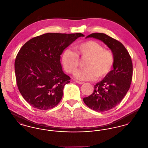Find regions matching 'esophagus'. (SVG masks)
<instances>
[{
    "label": "esophagus",
    "mask_w": 148,
    "mask_h": 148,
    "mask_svg": "<svg viewBox=\"0 0 148 148\" xmlns=\"http://www.w3.org/2000/svg\"><path fill=\"white\" fill-rule=\"evenodd\" d=\"M75 82H76V83H77V84H83L84 83L83 82H79V81H77V80H76Z\"/></svg>",
    "instance_id": "34e87169"
}]
</instances>
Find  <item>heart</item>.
<instances>
[{
  "label": "heart",
  "mask_w": 148,
  "mask_h": 148,
  "mask_svg": "<svg viewBox=\"0 0 148 148\" xmlns=\"http://www.w3.org/2000/svg\"><path fill=\"white\" fill-rule=\"evenodd\" d=\"M75 53L70 50H65L62 56V63L64 69L73 73L77 69L79 64V58L87 59L84 69L76 71L74 77L83 81H92L97 77L101 79L110 73L114 63L112 52L104 49L98 42L88 40L80 43L75 47Z\"/></svg>",
  "instance_id": "heart-1"
}]
</instances>
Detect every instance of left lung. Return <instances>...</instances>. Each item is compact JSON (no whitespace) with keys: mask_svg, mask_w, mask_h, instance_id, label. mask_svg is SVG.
Returning <instances> with one entry per match:
<instances>
[{"mask_svg":"<svg viewBox=\"0 0 148 148\" xmlns=\"http://www.w3.org/2000/svg\"><path fill=\"white\" fill-rule=\"evenodd\" d=\"M87 38H94L105 43L114 58L113 70L94 85L92 94L83 98L89 108L99 112H106L119 104L130 88L133 77L132 59L122 43L106 34L92 33Z\"/></svg>","mask_w":148,"mask_h":148,"instance_id":"obj_1","label":"left lung"}]
</instances>
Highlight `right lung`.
<instances>
[{
	"label": "right lung",
	"mask_w": 148,
	"mask_h": 148,
	"mask_svg": "<svg viewBox=\"0 0 148 148\" xmlns=\"http://www.w3.org/2000/svg\"><path fill=\"white\" fill-rule=\"evenodd\" d=\"M82 33H49L34 37L22 47L15 61L18 89L29 104L40 110L57 106L71 77L64 73L60 55Z\"/></svg>",
	"instance_id": "add662e5"
}]
</instances>
